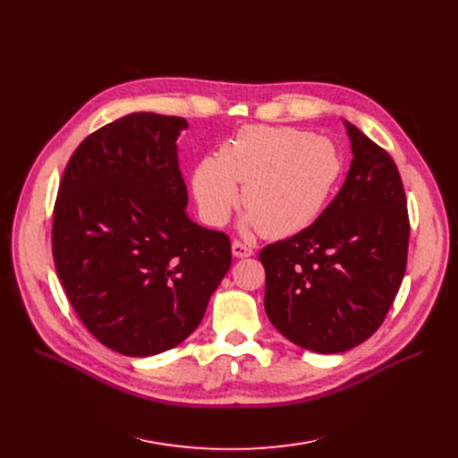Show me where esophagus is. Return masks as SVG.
Listing matches in <instances>:
<instances>
[{
    "instance_id": "esophagus-1",
    "label": "esophagus",
    "mask_w": 458,
    "mask_h": 458,
    "mask_svg": "<svg viewBox=\"0 0 458 458\" xmlns=\"http://www.w3.org/2000/svg\"><path fill=\"white\" fill-rule=\"evenodd\" d=\"M232 252H233L235 258H249V256L254 254V250H252L250 247H247V245L242 243V242H237V239L232 243Z\"/></svg>"
}]
</instances>
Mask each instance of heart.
<instances>
[{
	"label": "heart",
	"instance_id": "heart-1",
	"mask_svg": "<svg viewBox=\"0 0 458 458\" xmlns=\"http://www.w3.org/2000/svg\"><path fill=\"white\" fill-rule=\"evenodd\" d=\"M342 176L334 144L304 130L252 126L226 144L221 157H206L192 174L204 221L221 226L239 202L249 223L267 237H290L314 223Z\"/></svg>",
	"mask_w": 458,
	"mask_h": 458
}]
</instances>
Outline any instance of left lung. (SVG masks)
Masks as SVG:
<instances>
[{
	"instance_id": "8db88e82",
	"label": "left lung",
	"mask_w": 458,
	"mask_h": 458,
	"mask_svg": "<svg viewBox=\"0 0 458 458\" xmlns=\"http://www.w3.org/2000/svg\"><path fill=\"white\" fill-rule=\"evenodd\" d=\"M352 161L314 225L263 247L266 311L295 345L349 351L382 325L406 269V197L392 156L345 120Z\"/></svg>"
}]
</instances>
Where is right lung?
I'll list each match as a JSON object with an SVG mask.
<instances>
[{
	"label": "right lung",
	"mask_w": 458,
	"mask_h": 458,
	"mask_svg": "<svg viewBox=\"0 0 458 458\" xmlns=\"http://www.w3.org/2000/svg\"><path fill=\"white\" fill-rule=\"evenodd\" d=\"M180 116L131 113L72 154L54 208L52 252L96 340L152 356L192 334L232 263L225 232L192 223L178 165Z\"/></svg>",
	"instance_id": "add662e5"
}]
</instances>
